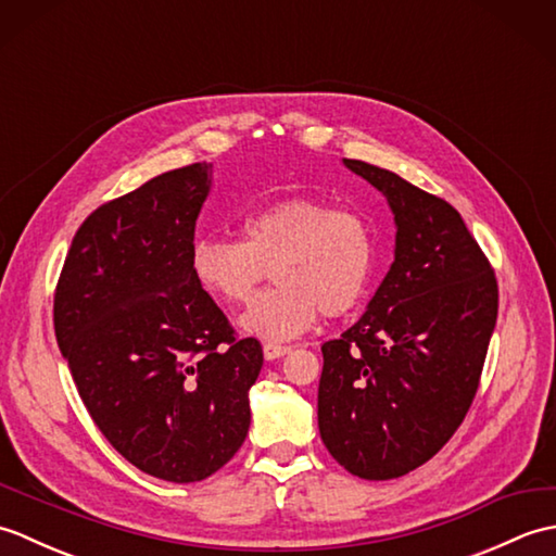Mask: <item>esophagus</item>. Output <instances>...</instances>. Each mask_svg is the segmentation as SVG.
Listing matches in <instances>:
<instances>
[{
  "label": "esophagus",
  "mask_w": 556,
  "mask_h": 556,
  "mask_svg": "<svg viewBox=\"0 0 556 556\" xmlns=\"http://www.w3.org/2000/svg\"><path fill=\"white\" fill-rule=\"evenodd\" d=\"M291 349L289 346H281V344H263V356H265V361H277V358H281V356H287Z\"/></svg>",
  "instance_id": "obj_1"
}]
</instances>
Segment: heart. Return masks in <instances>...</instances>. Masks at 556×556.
<instances>
[{
	"label": "heart",
	"instance_id": "obj_1",
	"mask_svg": "<svg viewBox=\"0 0 556 556\" xmlns=\"http://www.w3.org/2000/svg\"><path fill=\"white\" fill-rule=\"evenodd\" d=\"M375 236L351 210L293 195L251 212L241 241L205 236L191 248V275L212 299L241 305L253 299L267 269L275 277L239 317L245 334L287 341L317 320L356 308L370 285Z\"/></svg>",
	"mask_w": 556,
	"mask_h": 556
}]
</instances>
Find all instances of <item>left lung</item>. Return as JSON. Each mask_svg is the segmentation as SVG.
Masks as SVG:
<instances>
[{"instance_id":"obj_1","label":"left lung","mask_w":556,"mask_h":556,"mask_svg":"<svg viewBox=\"0 0 556 556\" xmlns=\"http://www.w3.org/2000/svg\"><path fill=\"white\" fill-rule=\"evenodd\" d=\"M344 167L387 198L396 243L361 320L323 344L317 428L349 473L392 480L440 452L473 404L497 279L446 200L368 162Z\"/></svg>"}]
</instances>
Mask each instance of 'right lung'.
Wrapping results in <instances>:
<instances>
[{
  "mask_svg": "<svg viewBox=\"0 0 556 556\" xmlns=\"http://www.w3.org/2000/svg\"><path fill=\"white\" fill-rule=\"evenodd\" d=\"M212 164L164 172L80 224L54 293V332L100 432L128 464L198 482L251 428L257 339H236L195 285V219Z\"/></svg>",
  "mask_w": 556,
  "mask_h": 556,
  "instance_id": "obj_1",
  "label": "right lung"
}]
</instances>
